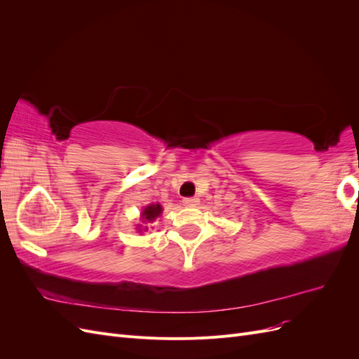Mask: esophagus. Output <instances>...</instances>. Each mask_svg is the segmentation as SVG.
Listing matches in <instances>:
<instances>
[{
    "instance_id": "1",
    "label": "esophagus",
    "mask_w": 359,
    "mask_h": 359,
    "mask_svg": "<svg viewBox=\"0 0 359 359\" xmlns=\"http://www.w3.org/2000/svg\"><path fill=\"white\" fill-rule=\"evenodd\" d=\"M182 203H184V206H196L199 203V199L198 198H186V199H182Z\"/></svg>"
}]
</instances>
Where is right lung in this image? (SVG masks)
<instances>
[{
    "label": "right lung",
    "mask_w": 359,
    "mask_h": 359,
    "mask_svg": "<svg viewBox=\"0 0 359 359\" xmlns=\"http://www.w3.org/2000/svg\"><path fill=\"white\" fill-rule=\"evenodd\" d=\"M161 211H163V208H161L160 203H151V205L145 206L142 214H140V219H142L144 223H153L157 219V217H160ZM137 229L142 231V229H140V226H137ZM147 229H148V226L145 227V231Z\"/></svg>",
    "instance_id": "right-lung-1"
}]
</instances>
